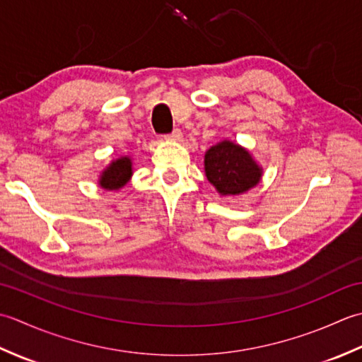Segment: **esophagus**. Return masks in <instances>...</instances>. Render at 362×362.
I'll list each match as a JSON object with an SVG mask.
<instances>
[{"label": "esophagus", "mask_w": 362, "mask_h": 362, "mask_svg": "<svg viewBox=\"0 0 362 362\" xmlns=\"http://www.w3.org/2000/svg\"><path fill=\"white\" fill-rule=\"evenodd\" d=\"M165 139L167 140H172V142H181V140H182V132L180 129H175L172 134L165 136Z\"/></svg>", "instance_id": "1"}]
</instances>
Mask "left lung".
<instances>
[{
	"label": "left lung",
	"instance_id": "obj_1",
	"mask_svg": "<svg viewBox=\"0 0 362 362\" xmlns=\"http://www.w3.org/2000/svg\"><path fill=\"white\" fill-rule=\"evenodd\" d=\"M204 175L220 197H238L256 187L264 170L245 146L223 139L204 153Z\"/></svg>",
	"mask_w": 362,
	"mask_h": 362
}]
</instances>
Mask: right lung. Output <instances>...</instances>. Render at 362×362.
Segmentation results:
<instances>
[{
	"instance_id": "1",
	"label": "right lung",
	"mask_w": 362,
	"mask_h": 362,
	"mask_svg": "<svg viewBox=\"0 0 362 362\" xmlns=\"http://www.w3.org/2000/svg\"><path fill=\"white\" fill-rule=\"evenodd\" d=\"M132 176L131 156H120L112 159L98 176V186L109 192H119L127 186Z\"/></svg>"
}]
</instances>
